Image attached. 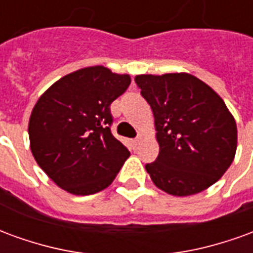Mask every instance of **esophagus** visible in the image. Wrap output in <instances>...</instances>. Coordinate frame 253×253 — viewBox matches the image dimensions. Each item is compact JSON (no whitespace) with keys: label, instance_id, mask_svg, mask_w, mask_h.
I'll return each instance as SVG.
<instances>
[{"label":"esophagus","instance_id":"esophagus-1","mask_svg":"<svg viewBox=\"0 0 253 253\" xmlns=\"http://www.w3.org/2000/svg\"><path fill=\"white\" fill-rule=\"evenodd\" d=\"M139 143H141V137L135 138V139L132 141V145H134V148H137V146H138V145H139Z\"/></svg>","mask_w":253,"mask_h":253}]
</instances>
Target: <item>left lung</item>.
<instances>
[{
    "label": "left lung",
    "instance_id": "left-lung-1",
    "mask_svg": "<svg viewBox=\"0 0 253 253\" xmlns=\"http://www.w3.org/2000/svg\"><path fill=\"white\" fill-rule=\"evenodd\" d=\"M135 83L154 115L159 157L145 168L175 196L202 192L233 163L237 126L219 94L188 73L139 74Z\"/></svg>",
    "mask_w": 253,
    "mask_h": 253
}]
</instances>
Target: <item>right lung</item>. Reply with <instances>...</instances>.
I'll return each mask as SVG.
<instances>
[{
  "instance_id": "right-lung-1",
  "label": "right lung",
  "mask_w": 253,
  "mask_h": 253,
  "mask_svg": "<svg viewBox=\"0 0 253 253\" xmlns=\"http://www.w3.org/2000/svg\"><path fill=\"white\" fill-rule=\"evenodd\" d=\"M128 74L90 66L59 78L42 94L28 123L31 152L58 187L92 195L114 181L130 152L111 132L110 105Z\"/></svg>"
}]
</instances>
